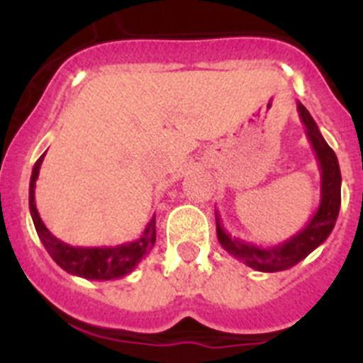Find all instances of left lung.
Here are the masks:
<instances>
[{
  "instance_id": "1",
  "label": "left lung",
  "mask_w": 363,
  "mask_h": 363,
  "mask_svg": "<svg viewBox=\"0 0 363 363\" xmlns=\"http://www.w3.org/2000/svg\"><path fill=\"white\" fill-rule=\"evenodd\" d=\"M298 112H300L301 123L306 125V134L313 145L316 162L320 167V205L316 213L311 216L307 225L298 230L294 236L277 245L259 247L256 243L245 242V240L234 238L221 225L220 214L216 211V234L218 242L229 255L243 262L255 271L262 272H278L291 269L309 256L316 247L322 245L327 236L335 229L336 218L340 213L342 203V174H340L338 158L335 150L327 145L318 125L313 120L303 105L298 101Z\"/></svg>"
}]
</instances>
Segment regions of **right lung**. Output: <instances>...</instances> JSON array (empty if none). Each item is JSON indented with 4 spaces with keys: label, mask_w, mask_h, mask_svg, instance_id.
Returning a JSON list of instances; mask_svg holds the SVG:
<instances>
[{
    "label": "right lung",
    "mask_w": 363,
    "mask_h": 363,
    "mask_svg": "<svg viewBox=\"0 0 363 363\" xmlns=\"http://www.w3.org/2000/svg\"><path fill=\"white\" fill-rule=\"evenodd\" d=\"M43 152L40 156L34 169H32L30 185H28V209H30L32 221L36 227V233L40 236L41 243L45 245L47 252L52 256L63 271L74 277H82L86 280H118L129 274L143 256L152 249L156 242V216L150 218L145 230L134 242L121 243L114 247H74L69 243L57 240L40 218L36 209V179L40 176V167L45 158Z\"/></svg>",
    "instance_id": "add662e5"
}]
</instances>
